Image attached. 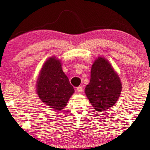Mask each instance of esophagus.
I'll return each instance as SVG.
<instances>
[{
  "instance_id": "34e87169",
  "label": "esophagus",
  "mask_w": 150,
  "mask_h": 150,
  "mask_svg": "<svg viewBox=\"0 0 150 150\" xmlns=\"http://www.w3.org/2000/svg\"><path fill=\"white\" fill-rule=\"evenodd\" d=\"M77 90L79 93H82V91H83V88H82V86H79V87H77Z\"/></svg>"
}]
</instances>
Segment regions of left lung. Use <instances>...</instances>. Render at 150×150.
<instances>
[{
    "mask_svg": "<svg viewBox=\"0 0 150 150\" xmlns=\"http://www.w3.org/2000/svg\"><path fill=\"white\" fill-rule=\"evenodd\" d=\"M122 84L119 76L106 59L98 57L91 69L90 82L85 93L95 110L102 112L115 104Z\"/></svg>",
    "mask_w": 150,
    "mask_h": 150,
    "instance_id": "8db88e82",
    "label": "left lung"
}]
</instances>
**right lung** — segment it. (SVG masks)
Listing matches in <instances>:
<instances>
[{"label":"right lung","mask_w":150,"mask_h":150,"mask_svg":"<svg viewBox=\"0 0 150 150\" xmlns=\"http://www.w3.org/2000/svg\"><path fill=\"white\" fill-rule=\"evenodd\" d=\"M37 92L41 100L53 110H61L66 106L74 89L59 60L51 57L44 63L37 81Z\"/></svg>","instance_id":"1"}]
</instances>
